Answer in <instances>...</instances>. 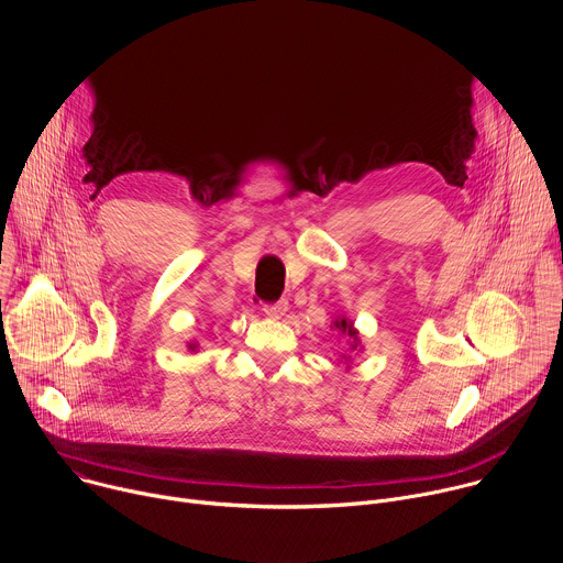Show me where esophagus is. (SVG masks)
<instances>
[{
	"label": "esophagus",
	"mask_w": 563,
	"mask_h": 563,
	"mask_svg": "<svg viewBox=\"0 0 563 563\" xmlns=\"http://www.w3.org/2000/svg\"><path fill=\"white\" fill-rule=\"evenodd\" d=\"M286 310H288V301H284V299L264 306V314L271 319H282L286 314Z\"/></svg>",
	"instance_id": "esophagus-1"
}]
</instances>
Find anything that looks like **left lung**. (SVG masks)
Returning a JSON list of instances; mask_svg holds the SVG:
<instances>
[{
	"mask_svg": "<svg viewBox=\"0 0 563 563\" xmlns=\"http://www.w3.org/2000/svg\"><path fill=\"white\" fill-rule=\"evenodd\" d=\"M330 328L340 330V332L346 336L349 355H342V360H344L346 368H351V355H353V353H360V351L364 349V346H362V340H360V330L355 328V321H351V319H349V317H344V314H336Z\"/></svg>",
	"mask_w": 563,
	"mask_h": 563,
	"instance_id": "1",
	"label": "left lung"
}]
</instances>
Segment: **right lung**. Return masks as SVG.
I'll return each mask as SVG.
<instances>
[{"mask_svg": "<svg viewBox=\"0 0 563 563\" xmlns=\"http://www.w3.org/2000/svg\"><path fill=\"white\" fill-rule=\"evenodd\" d=\"M188 351L195 353V351H197V344H195V342H188Z\"/></svg>", "mask_w": 563, "mask_h": 563, "instance_id": "obj_1", "label": "right lung"}]
</instances>
